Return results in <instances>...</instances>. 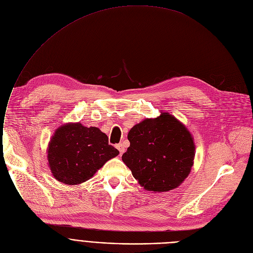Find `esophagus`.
Listing matches in <instances>:
<instances>
[{"label":"esophagus","mask_w":253,"mask_h":253,"mask_svg":"<svg viewBox=\"0 0 253 253\" xmlns=\"http://www.w3.org/2000/svg\"><path fill=\"white\" fill-rule=\"evenodd\" d=\"M115 147H116V149H118V150L120 151V154H121V155H123V154L125 153L126 149H125V147H124L123 144H118Z\"/></svg>","instance_id":"1"}]
</instances>
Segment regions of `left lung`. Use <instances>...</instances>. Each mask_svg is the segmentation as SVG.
<instances>
[{
	"mask_svg": "<svg viewBox=\"0 0 253 253\" xmlns=\"http://www.w3.org/2000/svg\"><path fill=\"white\" fill-rule=\"evenodd\" d=\"M127 139L130 145L122 159L146 190L169 191L189 175L196 155L193 137L169 112L133 126Z\"/></svg>",
	"mask_w": 253,
	"mask_h": 253,
	"instance_id": "8db88e82",
	"label": "left lung"
}]
</instances>
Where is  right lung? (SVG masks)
<instances>
[{"label":"right lung","mask_w":253,"mask_h":253,"mask_svg":"<svg viewBox=\"0 0 253 253\" xmlns=\"http://www.w3.org/2000/svg\"><path fill=\"white\" fill-rule=\"evenodd\" d=\"M120 152L108 145L107 135L98 127L69 123L57 127L47 146V161L52 176L68 185L89 180Z\"/></svg>","instance_id":"add662e5"}]
</instances>
